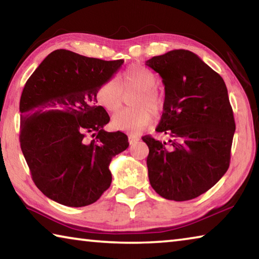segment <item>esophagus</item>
I'll list each match as a JSON object with an SVG mask.
<instances>
[{
  "instance_id": "esophagus-1",
  "label": "esophagus",
  "mask_w": 259,
  "mask_h": 259,
  "mask_svg": "<svg viewBox=\"0 0 259 259\" xmlns=\"http://www.w3.org/2000/svg\"><path fill=\"white\" fill-rule=\"evenodd\" d=\"M139 140V137L137 135H129V143H130V145H133V144H135V143H137Z\"/></svg>"
}]
</instances>
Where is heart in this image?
<instances>
[{
    "label": "heart",
    "mask_w": 259,
    "mask_h": 259,
    "mask_svg": "<svg viewBox=\"0 0 259 259\" xmlns=\"http://www.w3.org/2000/svg\"><path fill=\"white\" fill-rule=\"evenodd\" d=\"M157 78L151 69L144 66H130L122 73L119 82L109 78L99 85L96 93L98 104L107 112L113 113L120 108L123 91L138 90L134 106L137 108L122 109L112 119L115 129L139 133L154 121V113L162 108V98L156 91Z\"/></svg>",
    "instance_id": "heart-1"
}]
</instances>
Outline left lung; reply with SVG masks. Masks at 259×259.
<instances>
[{
  "label": "left lung",
  "mask_w": 259,
  "mask_h": 259,
  "mask_svg": "<svg viewBox=\"0 0 259 259\" xmlns=\"http://www.w3.org/2000/svg\"><path fill=\"white\" fill-rule=\"evenodd\" d=\"M146 65L162 77L164 104L157 133L144 136L151 186L162 198L187 201L210 190L230 166L235 131L225 82L198 56L172 50Z\"/></svg>",
  "instance_id": "left-lung-1"
}]
</instances>
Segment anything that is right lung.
I'll list each match as a JSON object with an SVG mask.
<instances>
[{"mask_svg": "<svg viewBox=\"0 0 259 259\" xmlns=\"http://www.w3.org/2000/svg\"><path fill=\"white\" fill-rule=\"evenodd\" d=\"M123 63L59 49L26 82L19 104L20 147L35 185L56 202L85 207L111 186L112 157L129 143L121 131L104 130L109 116L96 105V93Z\"/></svg>", "mask_w": 259, "mask_h": 259, "instance_id": "1", "label": "right lung"}]
</instances>
